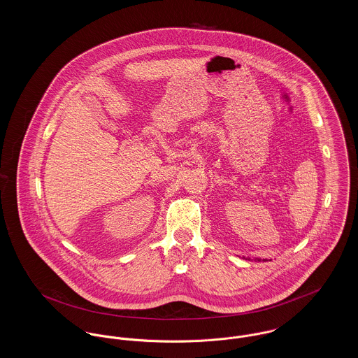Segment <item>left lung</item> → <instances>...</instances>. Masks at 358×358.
Listing matches in <instances>:
<instances>
[{"label":"left lung","instance_id":"8db88e82","mask_svg":"<svg viewBox=\"0 0 358 358\" xmlns=\"http://www.w3.org/2000/svg\"><path fill=\"white\" fill-rule=\"evenodd\" d=\"M258 261H259V259H258Z\"/></svg>","mask_w":358,"mask_h":358}]
</instances>
